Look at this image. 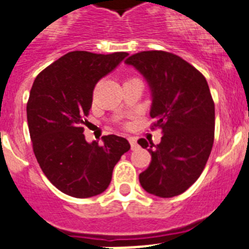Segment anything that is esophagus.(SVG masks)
<instances>
[{
    "label": "esophagus",
    "instance_id": "34e87169",
    "mask_svg": "<svg viewBox=\"0 0 249 249\" xmlns=\"http://www.w3.org/2000/svg\"><path fill=\"white\" fill-rule=\"evenodd\" d=\"M128 142L129 144H131L132 149H135L136 147H137V140H136L135 137H128Z\"/></svg>",
    "mask_w": 249,
    "mask_h": 249
}]
</instances>
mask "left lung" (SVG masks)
Segmentation results:
<instances>
[{
  "label": "left lung",
  "instance_id": "8db88e82",
  "mask_svg": "<svg viewBox=\"0 0 249 249\" xmlns=\"http://www.w3.org/2000/svg\"><path fill=\"white\" fill-rule=\"evenodd\" d=\"M143 74L152 93L153 128L162 129L155 146L144 138L152 160L140 175L143 190L162 198L181 195L203 172L214 140V102L203 74L177 54L143 51L126 59Z\"/></svg>",
  "mask_w": 249,
  "mask_h": 249
}]
</instances>
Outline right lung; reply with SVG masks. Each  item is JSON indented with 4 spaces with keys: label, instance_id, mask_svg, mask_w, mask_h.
<instances>
[{
    "label": "right lung",
    "instance_id": "add662e5",
    "mask_svg": "<svg viewBox=\"0 0 249 249\" xmlns=\"http://www.w3.org/2000/svg\"><path fill=\"white\" fill-rule=\"evenodd\" d=\"M127 56L68 52L32 85L27 122L35 156L48 181L66 195L89 198L107 190L114 166L131 148L116 135L103 136L102 146L89 143L83 135L94 86Z\"/></svg>",
    "mask_w": 249,
    "mask_h": 249
}]
</instances>
